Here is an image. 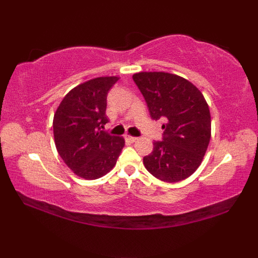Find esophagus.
<instances>
[{
	"label": "esophagus",
	"instance_id": "esophagus-1",
	"mask_svg": "<svg viewBox=\"0 0 258 258\" xmlns=\"http://www.w3.org/2000/svg\"><path fill=\"white\" fill-rule=\"evenodd\" d=\"M125 139L127 140V141H130V142H132V143H133V142H135L136 140H138V138H134V136H131V135H126Z\"/></svg>",
	"mask_w": 258,
	"mask_h": 258
}]
</instances>
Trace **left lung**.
I'll list each match as a JSON object with an SVG mask.
<instances>
[{"label":"left lung","instance_id":"obj_1","mask_svg":"<svg viewBox=\"0 0 258 258\" xmlns=\"http://www.w3.org/2000/svg\"><path fill=\"white\" fill-rule=\"evenodd\" d=\"M133 80L153 119H163L162 142L143 158L145 168L163 182L189 177L203 162L211 141V113L204 95L189 81L166 72H140Z\"/></svg>","mask_w":258,"mask_h":258}]
</instances>
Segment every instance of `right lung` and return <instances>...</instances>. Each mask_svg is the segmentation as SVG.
Listing matches in <instances>:
<instances>
[{"label":"right lung","mask_w":258,"mask_h":258,"mask_svg":"<svg viewBox=\"0 0 258 258\" xmlns=\"http://www.w3.org/2000/svg\"><path fill=\"white\" fill-rule=\"evenodd\" d=\"M118 76H101L84 82L64 96L54 114V142L59 156L84 179L106 175L125 145L122 136L102 131L108 119L106 97Z\"/></svg>","instance_id":"1"}]
</instances>
